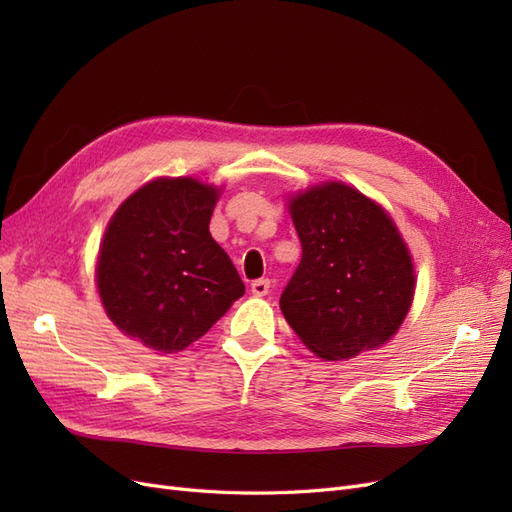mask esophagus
I'll return each instance as SVG.
<instances>
[{"mask_svg": "<svg viewBox=\"0 0 512 512\" xmlns=\"http://www.w3.org/2000/svg\"><path fill=\"white\" fill-rule=\"evenodd\" d=\"M269 290H271V282L265 280V277H262V280H254L252 282V294H254V297H265Z\"/></svg>", "mask_w": 512, "mask_h": 512, "instance_id": "esophagus-1", "label": "esophagus"}]
</instances>
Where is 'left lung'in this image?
Wrapping results in <instances>:
<instances>
[{"label": "left lung", "mask_w": 512, "mask_h": 512, "mask_svg": "<svg viewBox=\"0 0 512 512\" xmlns=\"http://www.w3.org/2000/svg\"><path fill=\"white\" fill-rule=\"evenodd\" d=\"M288 211L303 247L280 307L324 361L374 350L397 333L414 299V265L391 215L342 181L294 194Z\"/></svg>", "instance_id": "obj_1"}]
</instances>
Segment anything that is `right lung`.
Returning <instances> with one entry per match:
<instances>
[{
  "label": "right lung",
  "mask_w": 512,
  "mask_h": 512,
  "mask_svg": "<svg viewBox=\"0 0 512 512\" xmlns=\"http://www.w3.org/2000/svg\"><path fill=\"white\" fill-rule=\"evenodd\" d=\"M220 188L160 177L128 196L104 232L96 280L106 316L147 348H188L245 286L209 232Z\"/></svg>",
  "instance_id": "right-lung-1"
}]
</instances>
